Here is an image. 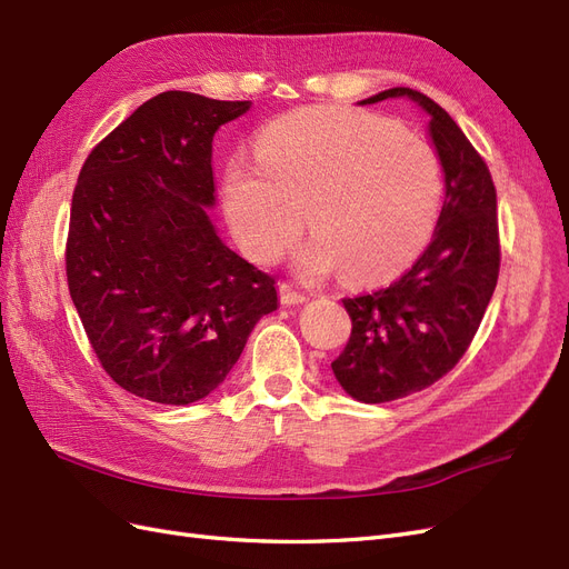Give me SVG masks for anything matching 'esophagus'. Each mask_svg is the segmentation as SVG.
Listing matches in <instances>:
<instances>
[{"mask_svg":"<svg viewBox=\"0 0 569 569\" xmlns=\"http://www.w3.org/2000/svg\"><path fill=\"white\" fill-rule=\"evenodd\" d=\"M279 296L283 305H300L307 300L305 293H300V290L290 283H279Z\"/></svg>","mask_w":569,"mask_h":569,"instance_id":"1","label":"esophagus"}]
</instances>
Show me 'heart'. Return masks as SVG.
I'll return each instance as SVG.
<instances>
[{"mask_svg": "<svg viewBox=\"0 0 569 569\" xmlns=\"http://www.w3.org/2000/svg\"><path fill=\"white\" fill-rule=\"evenodd\" d=\"M257 159H233L223 173L226 217L257 262L293 246L305 214L315 240L298 262L310 279L340 269L348 283H377L429 246L443 204L441 161L375 113H290L259 138Z\"/></svg>", "mask_w": 569, "mask_h": 569, "instance_id": "obj_1", "label": "heart"}]
</instances>
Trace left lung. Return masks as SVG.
I'll use <instances>...</instances> for the list:
<instances>
[{
  "label": "left lung",
  "mask_w": 569,
  "mask_h": 569,
  "mask_svg": "<svg viewBox=\"0 0 569 569\" xmlns=\"http://www.w3.org/2000/svg\"><path fill=\"white\" fill-rule=\"evenodd\" d=\"M402 94L429 111L431 140L446 173V202L427 250L400 279L343 298L352 331L331 369L362 402L398 400L446 377L472 346L500 271L493 178L450 113L410 88L383 90L362 104Z\"/></svg>",
  "instance_id": "obj_1"
}]
</instances>
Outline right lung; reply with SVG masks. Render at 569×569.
I'll return each mask as SVG.
<instances>
[{"mask_svg": "<svg viewBox=\"0 0 569 569\" xmlns=\"http://www.w3.org/2000/svg\"><path fill=\"white\" fill-rule=\"evenodd\" d=\"M248 109L159 92L97 142L78 173L69 293L102 369L138 398L209 396L254 323L279 307L273 276L226 248L207 217L214 133Z\"/></svg>", "mask_w": 569, "mask_h": 569, "instance_id": "right-lung-1", "label": "right lung"}]
</instances>
